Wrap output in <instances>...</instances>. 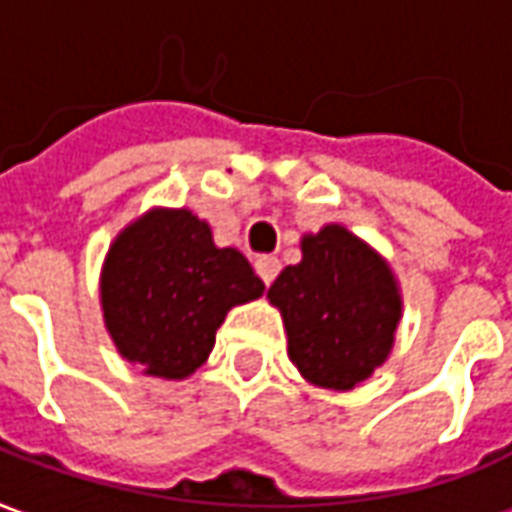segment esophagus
Returning <instances> with one entry per match:
<instances>
[{
    "mask_svg": "<svg viewBox=\"0 0 512 512\" xmlns=\"http://www.w3.org/2000/svg\"><path fill=\"white\" fill-rule=\"evenodd\" d=\"M279 260L277 257H271V255H263V257H257L255 260V271H257V277L263 279L266 285H271L274 279H277L279 274Z\"/></svg>",
    "mask_w": 512,
    "mask_h": 512,
    "instance_id": "34e87169",
    "label": "esophagus"
}]
</instances>
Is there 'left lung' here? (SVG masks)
<instances>
[{"label": "left lung", "instance_id": "left-lung-1", "mask_svg": "<svg viewBox=\"0 0 512 512\" xmlns=\"http://www.w3.org/2000/svg\"><path fill=\"white\" fill-rule=\"evenodd\" d=\"M268 299L282 312L301 376L343 392L384 365L403 315L392 268L343 224L304 235L301 263L274 279Z\"/></svg>", "mask_w": 512, "mask_h": 512}]
</instances>
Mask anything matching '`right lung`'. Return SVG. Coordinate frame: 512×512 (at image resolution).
I'll return each instance as SVG.
<instances>
[{
    "mask_svg": "<svg viewBox=\"0 0 512 512\" xmlns=\"http://www.w3.org/2000/svg\"><path fill=\"white\" fill-rule=\"evenodd\" d=\"M263 290L238 249L213 244L208 222L186 208H153L109 246L101 310L123 359L180 381L208 359L227 312Z\"/></svg>",
    "mask_w": 512,
    "mask_h": 512,
    "instance_id": "1",
    "label": "right lung"
}]
</instances>
